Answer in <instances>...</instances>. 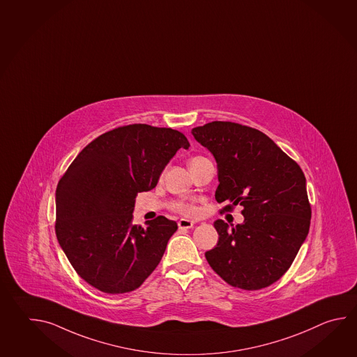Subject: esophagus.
Listing matches in <instances>:
<instances>
[{
  "instance_id": "1",
  "label": "esophagus",
  "mask_w": 357,
  "mask_h": 357,
  "mask_svg": "<svg viewBox=\"0 0 357 357\" xmlns=\"http://www.w3.org/2000/svg\"><path fill=\"white\" fill-rule=\"evenodd\" d=\"M178 226H179V229H181V230H187V229L193 227V226H195V222H193V221H190V220H187V218H181V220L178 221Z\"/></svg>"
}]
</instances>
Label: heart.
I'll use <instances>...</instances> for the list:
<instances>
[{
    "mask_svg": "<svg viewBox=\"0 0 357 357\" xmlns=\"http://www.w3.org/2000/svg\"><path fill=\"white\" fill-rule=\"evenodd\" d=\"M198 159H201V158H199V156L193 158V159L190 161V164L192 161H196L198 160ZM172 207H173V210H175V211L179 212V213H182V215H185V216H193V215L197 212L195 204H192L190 201H185V199L173 202Z\"/></svg>",
    "mask_w": 357,
    "mask_h": 357,
    "instance_id": "1",
    "label": "heart"
}]
</instances>
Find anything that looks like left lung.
<instances>
[{
    "label": "left lung",
    "instance_id": "8db88e82",
    "mask_svg": "<svg viewBox=\"0 0 357 357\" xmlns=\"http://www.w3.org/2000/svg\"><path fill=\"white\" fill-rule=\"evenodd\" d=\"M218 162L215 198L221 212L241 204L244 222L229 229L215 221L218 245L206 252L225 282L259 290L290 268L309 233L312 208L305 175L267 135L248 126L215 121L192 130Z\"/></svg>",
    "mask_w": 357,
    "mask_h": 357
}]
</instances>
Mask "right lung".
<instances>
[{
	"label": "right lung",
	"mask_w": 357,
	"mask_h": 357,
	"mask_svg": "<svg viewBox=\"0 0 357 357\" xmlns=\"http://www.w3.org/2000/svg\"><path fill=\"white\" fill-rule=\"evenodd\" d=\"M188 147L182 132L130 124L91 141L66 170L56 190V235L89 284L105 294L133 291L158 267L178 225L164 216L133 225L135 201Z\"/></svg>",
	"instance_id": "1"
}]
</instances>
